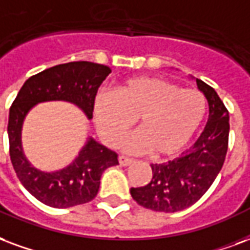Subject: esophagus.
Instances as JSON below:
<instances>
[{
	"mask_svg": "<svg viewBox=\"0 0 250 250\" xmlns=\"http://www.w3.org/2000/svg\"><path fill=\"white\" fill-rule=\"evenodd\" d=\"M118 160H119L120 166H123V167H125V166H130V164H132V162H134L132 159L128 158V156H125V155H119Z\"/></svg>",
	"mask_w": 250,
	"mask_h": 250,
	"instance_id": "1",
	"label": "esophagus"
}]
</instances>
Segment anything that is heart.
Here are the masks:
<instances>
[{
    "mask_svg": "<svg viewBox=\"0 0 250 250\" xmlns=\"http://www.w3.org/2000/svg\"><path fill=\"white\" fill-rule=\"evenodd\" d=\"M205 98L156 77L127 79L118 92L101 91L94 102V120L107 144L115 146L138 118L140 131L127 136L131 151H149L155 158L180 152L191 142L205 115Z\"/></svg>",
    "mask_w": 250,
    "mask_h": 250,
    "instance_id": "1",
    "label": "heart"
}]
</instances>
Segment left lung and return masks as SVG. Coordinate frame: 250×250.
I'll list each match as a JSON object with an SVG mask.
<instances>
[{
	"label": "left lung",
	"instance_id": "1",
	"mask_svg": "<svg viewBox=\"0 0 250 250\" xmlns=\"http://www.w3.org/2000/svg\"><path fill=\"white\" fill-rule=\"evenodd\" d=\"M208 101L209 114L200 138L182 156L151 164L152 179L144 187L131 188V196L147 209L179 212L191 207L209 189L223 167L229 138V112L214 88L196 79Z\"/></svg>",
	"mask_w": 250,
	"mask_h": 250
}]
</instances>
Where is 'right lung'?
<instances>
[{
	"mask_svg": "<svg viewBox=\"0 0 250 250\" xmlns=\"http://www.w3.org/2000/svg\"><path fill=\"white\" fill-rule=\"evenodd\" d=\"M110 73L108 66L87 61L57 64L27 79L13 102L7 123L10 160L22 186L45 205L70 208L91 201L99 191L102 173L119 164L118 155L88 138L67 167L41 171L31 166L22 149L23 120L36 104L50 101L74 103L91 119L98 88Z\"/></svg>",
	"mask_w": 250,
	"mask_h": 250,
	"instance_id": "add662e5",
	"label": "right lung"
}]
</instances>
